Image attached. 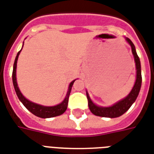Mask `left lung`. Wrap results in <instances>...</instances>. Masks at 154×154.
I'll return each instance as SVG.
<instances>
[{"instance_id": "obj_1", "label": "left lung", "mask_w": 154, "mask_h": 154, "mask_svg": "<svg viewBox=\"0 0 154 154\" xmlns=\"http://www.w3.org/2000/svg\"><path fill=\"white\" fill-rule=\"evenodd\" d=\"M125 39L131 47L132 54H133L134 60H135V69H136V78H135V84H134V86L131 89V92L126 95V97L122 99V100H119L118 102L115 103L112 106H109V107H103V106L95 104L92 101L91 99L90 98L88 92L86 91L89 109H90L91 112L93 114L99 116V117L114 118H118V117L124 114L131 108V106L134 103L135 100L137 99L140 91L142 77H141V66L140 58L137 55V53H136V51H135V47L134 44H133V42L127 37H125Z\"/></svg>"}]
</instances>
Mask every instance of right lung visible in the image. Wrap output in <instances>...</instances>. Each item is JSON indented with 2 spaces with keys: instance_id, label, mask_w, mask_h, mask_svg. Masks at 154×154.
I'll use <instances>...</instances> for the list:
<instances>
[{
  "instance_id": "obj_1",
  "label": "right lung",
  "mask_w": 154,
  "mask_h": 154,
  "mask_svg": "<svg viewBox=\"0 0 154 154\" xmlns=\"http://www.w3.org/2000/svg\"><path fill=\"white\" fill-rule=\"evenodd\" d=\"M24 43V42H23ZM23 49V47H22ZM22 49L18 52L17 56L15 58L14 63L13 67V73H12V80H13V85L16 92V94L19 100L22 102V103L25 106V108L29 110L32 114H34L36 117L42 118H54L56 116H60V115L63 114V112H65L66 109L68 108V98L71 93L72 86L73 85L74 82L76 80L72 81L70 82L69 86H68V90L67 92L64 100H63L62 102L59 104L54 106H44L42 104H38V103H33L30 100H28V99H26L24 97V95H23V94L20 91L19 86H18V83H17V78H16V68H17V61H18V58L20 54V52L22 51Z\"/></svg>"
}]
</instances>
